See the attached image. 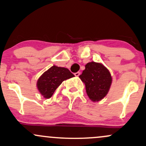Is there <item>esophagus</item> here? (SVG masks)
<instances>
[{
  "label": "esophagus",
  "mask_w": 146,
  "mask_h": 146,
  "mask_svg": "<svg viewBox=\"0 0 146 146\" xmlns=\"http://www.w3.org/2000/svg\"><path fill=\"white\" fill-rule=\"evenodd\" d=\"M74 75H75V76H76V77H78V76H79V75H80V72H77V73H75Z\"/></svg>",
  "instance_id": "obj_1"
}]
</instances>
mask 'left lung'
Listing matches in <instances>:
<instances>
[{
	"label": "left lung",
	"mask_w": 146,
	"mask_h": 146,
	"mask_svg": "<svg viewBox=\"0 0 146 146\" xmlns=\"http://www.w3.org/2000/svg\"><path fill=\"white\" fill-rule=\"evenodd\" d=\"M79 78L85 84L87 95L93 102L100 101L104 98L112 84L109 71L102 64L95 62L87 63Z\"/></svg>",
	"instance_id": "8db88e82"
}]
</instances>
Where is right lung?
I'll return each mask as SVG.
<instances>
[{"instance_id": "obj_1", "label": "right lung", "mask_w": 146, "mask_h": 146, "mask_svg": "<svg viewBox=\"0 0 146 146\" xmlns=\"http://www.w3.org/2000/svg\"><path fill=\"white\" fill-rule=\"evenodd\" d=\"M74 76L68 68L54 65L40 77L37 82V87L40 94L44 98L48 99L63 81Z\"/></svg>"}]
</instances>
